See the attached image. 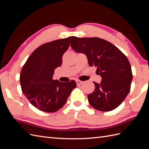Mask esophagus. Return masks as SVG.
Returning a JSON list of instances; mask_svg holds the SVG:
<instances>
[{
  "label": "esophagus",
  "instance_id": "1",
  "mask_svg": "<svg viewBox=\"0 0 149 149\" xmlns=\"http://www.w3.org/2000/svg\"><path fill=\"white\" fill-rule=\"evenodd\" d=\"M83 82H84L83 81H80V80H77V81H76V83H77V85H81Z\"/></svg>",
  "mask_w": 149,
  "mask_h": 149
}]
</instances>
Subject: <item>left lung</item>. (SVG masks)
<instances>
[{
    "label": "left lung",
    "mask_w": 149,
    "mask_h": 149,
    "mask_svg": "<svg viewBox=\"0 0 149 149\" xmlns=\"http://www.w3.org/2000/svg\"><path fill=\"white\" fill-rule=\"evenodd\" d=\"M70 46L78 53H84L90 66L97 67L101 83L93 82L94 92L88 94L89 104L101 111H112L118 107L130 91L133 78L127 57L116 46L97 37L72 36Z\"/></svg>",
    "instance_id": "left-lung-1"
}]
</instances>
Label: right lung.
<instances>
[{
	"mask_svg": "<svg viewBox=\"0 0 149 149\" xmlns=\"http://www.w3.org/2000/svg\"><path fill=\"white\" fill-rule=\"evenodd\" d=\"M72 36L45 43L28 57L20 74L22 92L31 104L40 111L56 112L66 103L76 82L53 80L55 69L61 66L62 56Z\"/></svg>",
	"mask_w": 149,
	"mask_h": 149,
	"instance_id": "1",
	"label": "right lung"
}]
</instances>
